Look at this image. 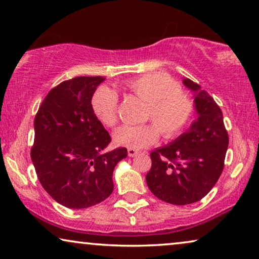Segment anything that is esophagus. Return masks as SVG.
Masks as SVG:
<instances>
[{
	"label": "esophagus",
	"instance_id": "1",
	"mask_svg": "<svg viewBox=\"0 0 259 259\" xmlns=\"http://www.w3.org/2000/svg\"><path fill=\"white\" fill-rule=\"evenodd\" d=\"M128 155L129 157H135V156L138 155V151L135 150V149H128Z\"/></svg>",
	"mask_w": 259,
	"mask_h": 259
}]
</instances>
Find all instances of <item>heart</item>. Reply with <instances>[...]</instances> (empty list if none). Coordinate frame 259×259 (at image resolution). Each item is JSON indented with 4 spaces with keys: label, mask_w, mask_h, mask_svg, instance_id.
<instances>
[{
    "label": "heart",
    "mask_w": 259,
    "mask_h": 259,
    "mask_svg": "<svg viewBox=\"0 0 259 259\" xmlns=\"http://www.w3.org/2000/svg\"><path fill=\"white\" fill-rule=\"evenodd\" d=\"M124 88L147 103L144 121L152 124L124 125L114 133L117 145L140 150L158 140V131L164 138H174L190 124L195 104L172 78L162 72H150L124 82ZM92 108L96 118L105 126H114L118 119V95L109 88L94 94Z\"/></svg>",
    "instance_id": "obj_1"
}]
</instances>
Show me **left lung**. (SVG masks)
Returning <instances> with one entry per match:
<instances>
[{"label": "left lung", "mask_w": 259, "mask_h": 259, "mask_svg": "<svg viewBox=\"0 0 259 259\" xmlns=\"http://www.w3.org/2000/svg\"><path fill=\"white\" fill-rule=\"evenodd\" d=\"M195 93L198 117L188 131L150 154L151 169L145 176L156 197L175 205L201 201L217 183L229 145L223 114L201 85L184 78Z\"/></svg>", "instance_id": "1"}]
</instances>
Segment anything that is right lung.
<instances>
[{"label":"right lung","mask_w":259,"mask_h":259,"mask_svg":"<svg viewBox=\"0 0 259 259\" xmlns=\"http://www.w3.org/2000/svg\"><path fill=\"white\" fill-rule=\"evenodd\" d=\"M104 79L81 76L60 83L35 116L30 157L37 178L57 203L70 209L108 198L115 166L128 156L125 148L105 151L110 135L93 111V95Z\"/></svg>","instance_id":"1"}]
</instances>
